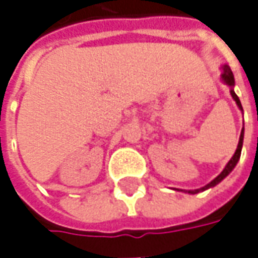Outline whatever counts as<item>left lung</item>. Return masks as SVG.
<instances>
[{
    "label": "left lung",
    "mask_w": 258,
    "mask_h": 258,
    "mask_svg": "<svg viewBox=\"0 0 258 258\" xmlns=\"http://www.w3.org/2000/svg\"><path fill=\"white\" fill-rule=\"evenodd\" d=\"M221 79H223V82L225 83V85L230 86V93H231V96H233V99L235 100V103H237V106L240 107V110L243 112V106H241V102H240V99H238V96L235 94V92H234V76H233V72H231V69L228 67L227 64L223 66V73H221ZM243 139H244V127L241 129V135H240V141H238V146H237V149H235V154L233 155V158L228 161V164L225 165V168L223 169V172L220 173L215 179H213L210 183H207L205 186H203V188H200V189H194V191H188V194H198L201 192V191H205V189H208V188H213V186H215L217 183H220L221 181H223L224 178L228 175V173L233 171L234 168H235V165H237V162L240 161V156H241V148H243Z\"/></svg>",
    "instance_id": "1"
}]
</instances>
